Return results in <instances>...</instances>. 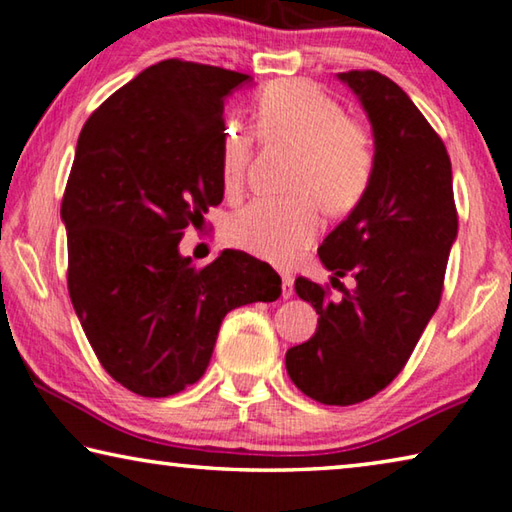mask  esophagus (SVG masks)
I'll return each instance as SVG.
<instances>
[{"label":"esophagus","instance_id":"esophagus-1","mask_svg":"<svg viewBox=\"0 0 512 512\" xmlns=\"http://www.w3.org/2000/svg\"><path fill=\"white\" fill-rule=\"evenodd\" d=\"M293 296V280L291 275H282V298Z\"/></svg>","mask_w":512,"mask_h":512}]
</instances>
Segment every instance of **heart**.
<instances>
[{
  "label": "heart",
  "mask_w": 512,
  "mask_h": 512,
  "mask_svg": "<svg viewBox=\"0 0 512 512\" xmlns=\"http://www.w3.org/2000/svg\"><path fill=\"white\" fill-rule=\"evenodd\" d=\"M253 124L266 144H298L289 187L296 194L257 198L228 221L232 246L266 262L289 266L323 228V207L352 212L370 192L377 142L366 121L348 115L341 101L305 79L266 83L253 97ZM253 133L228 119L221 126L219 173L225 196L246 183Z\"/></svg>",
  "instance_id": "heart-1"
}]
</instances>
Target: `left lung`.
I'll return each instance as SVG.
<instances>
[{
    "label": "left lung",
    "mask_w": 512,
    "mask_h": 512,
    "mask_svg": "<svg viewBox=\"0 0 512 512\" xmlns=\"http://www.w3.org/2000/svg\"><path fill=\"white\" fill-rule=\"evenodd\" d=\"M339 79L368 112L377 171L366 198L318 248L343 296L296 280L318 329L287 352V372L311 400L350 406L384 391L418 345L443 298L458 212L445 144L400 85L375 69ZM345 274L358 282L352 292L338 280Z\"/></svg>",
    "instance_id": "obj_1"
}]
</instances>
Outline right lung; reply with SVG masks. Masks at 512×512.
<instances>
[{
    "instance_id": "obj_1",
    "label": "right lung",
    "mask_w": 512,
    "mask_h": 512,
    "mask_svg": "<svg viewBox=\"0 0 512 512\" xmlns=\"http://www.w3.org/2000/svg\"><path fill=\"white\" fill-rule=\"evenodd\" d=\"M248 79L162 60L110 94L76 142L60 203L69 298L103 370L142 397L196 384L225 314L282 293L280 275L241 250L203 268L178 253L223 201V99Z\"/></svg>"
}]
</instances>
